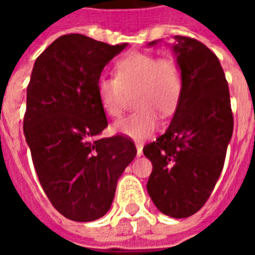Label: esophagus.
<instances>
[{"instance_id": "esophagus-1", "label": "esophagus", "mask_w": 255, "mask_h": 255, "mask_svg": "<svg viewBox=\"0 0 255 255\" xmlns=\"http://www.w3.org/2000/svg\"><path fill=\"white\" fill-rule=\"evenodd\" d=\"M136 154H138V157L143 154V146H142V143H136Z\"/></svg>"}]
</instances>
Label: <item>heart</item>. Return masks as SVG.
<instances>
[{
  "instance_id": "heart-1",
  "label": "heart",
  "mask_w": 255,
  "mask_h": 255,
  "mask_svg": "<svg viewBox=\"0 0 255 255\" xmlns=\"http://www.w3.org/2000/svg\"><path fill=\"white\" fill-rule=\"evenodd\" d=\"M115 76H102L97 82V98L106 116L116 119L123 113L127 94L136 91L133 105L138 111L113 126V131L133 140L153 136L158 115L171 116L183 91L180 68L172 58H160L151 53L132 52L115 65Z\"/></svg>"
}]
</instances>
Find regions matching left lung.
Here are the masks:
<instances>
[{"mask_svg": "<svg viewBox=\"0 0 255 255\" xmlns=\"http://www.w3.org/2000/svg\"><path fill=\"white\" fill-rule=\"evenodd\" d=\"M171 47L182 71V95L169 127L143 153L153 164L147 192L155 208L184 219L202 208L219 180L234 117L217 56L187 36H173Z\"/></svg>", "mask_w": 255, "mask_h": 255, "instance_id": "8db88e82", "label": "left lung"}]
</instances>
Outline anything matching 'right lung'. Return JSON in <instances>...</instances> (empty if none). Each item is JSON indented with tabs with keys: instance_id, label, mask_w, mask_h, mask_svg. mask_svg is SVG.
I'll use <instances>...</instances> for the list:
<instances>
[{
	"instance_id": "1",
	"label": "right lung",
	"mask_w": 255,
	"mask_h": 255,
	"mask_svg": "<svg viewBox=\"0 0 255 255\" xmlns=\"http://www.w3.org/2000/svg\"><path fill=\"white\" fill-rule=\"evenodd\" d=\"M126 47L82 34L63 35L36 58L31 72L25 142L49 201L73 221L105 216L119 179L136 155L129 138H97L108 127L97 82Z\"/></svg>"
}]
</instances>
